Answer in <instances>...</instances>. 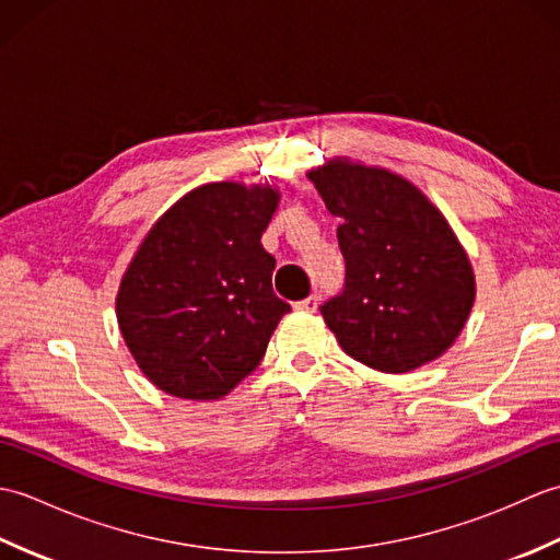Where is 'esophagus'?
I'll use <instances>...</instances> for the list:
<instances>
[{"mask_svg": "<svg viewBox=\"0 0 560 560\" xmlns=\"http://www.w3.org/2000/svg\"><path fill=\"white\" fill-rule=\"evenodd\" d=\"M317 305H319V295H317V293H313V295H307V299H303V301L295 303V311L315 313V311H317Z\"/></svg>", "mask_w": 560, "mask_h": 560, "instance_id": "esophagus-1", "label": "esophagus"}]
</instances>
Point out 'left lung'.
<instances>
[{"mask_svg": "<svg viewBox=\"0 0 560 560\" xmlns=\"http://www.w3.org/2000/svg\"><path fill=\"white\" fill-rule=\"evenodd\" d=\"M347 261L343 291L319 305L351 359L409 373L443 355L471 313L474 273L445 217L404 177L335 161L311 173Z\"/></svg>", "mask_w": 560, "mask_h": 560, "instance_id": "left-lung-1", "label": "left lung"}]
</instances>
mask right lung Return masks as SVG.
Returning a JSON list of instances; mask_svg holds the SVG:
<instances>
[{"mask_svg":"<svg viewBox=\"0 0 560 560\" xmlns=\"http://www.w3.org/2000/svg\"><path fill=\"white\" fill-rule=\"evenodd\" d=\"M277 189L213 183L171 207L141 243L117 293V323L159 389L219 399L259 365L291 311L271 289L259 237Z\"/></svg>","mask_w":560,"mask_h":560,"instance_id":"right-lung-1","label":"right lung"}]
</instances>
